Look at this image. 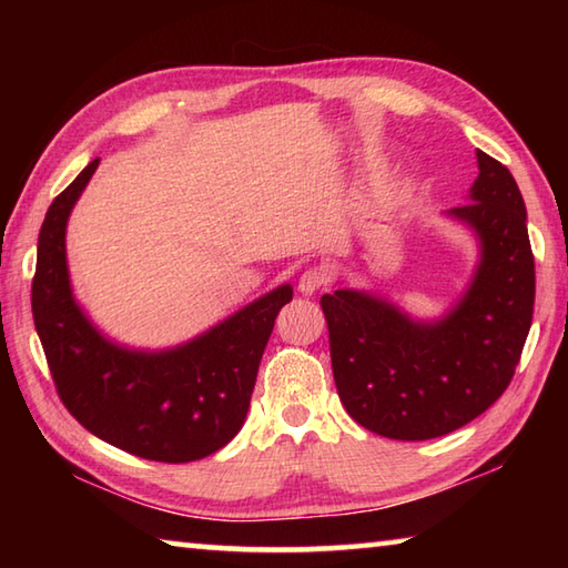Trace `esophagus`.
<instances>
[{"label": "esophagus", "mask_w": 568, "mask_h": 568, "mask_svg": "<svg viewBox=\"0 0 568 568\" xmlns=\"http://www.w3.org/2000/svg\"><path fill=\"white\" fill-rule=\"evenodd\" d=\"M327 283H329L327 271L320 268V265H312V268L303 271V275H300L297 291L303 295H315L322 291V287H327Z\"/></svg>", "instance_id": "obj_1"}]
</instances>
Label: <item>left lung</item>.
<instances>
[{"label": "left lung", "instance_id": "1", "mask_svg": "<svg viewBox=\"0 0 568 568\" xmlns=\"http://www.w3.org/2000/svg\"><path fill=\"white\" fill-rule=\"evenodd\" d=\"M470 202L449 210L480 241L462 300L417 322L376 295L334 291L320 305L329 327L334 383L361 427L422 442L468 425L508 388L532 324L535 256L513 173L476 151Z\"/></svg>", "mask_w": 568, "mask_h": 568}]
</instances>
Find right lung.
<instances>
[{
  "mask_svg": "<svg viewBox=\"0 0 568 568\" xmlns=\"http://www.w3.org/2000/svg\"><path fill=\"white\" fill-rule=\"evenodd\" d=\"M100 159L45 212L31 283V310L55 390L68 413L102 442L163 464L197 462L236 437L277 312L281 285L210 332L168 352L119 346L92 327L72 297L65 226Z\"/></svg>",
  "mask_w": 568,
  "mask_h": 568,
  "instance_id": "right-lung-1",
  "label": "right lung"
}]
</instances>
